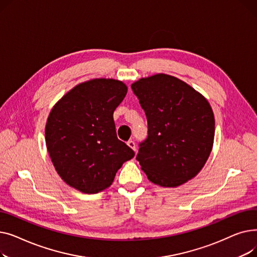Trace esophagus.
I'll use <instances>...</instances> for the list:
<instances>
[{
	"label": "esophagus",
	"instance_id": "obj_1",
	"mask_svg": "<svg viewBox=\"0 0 257 257\" xmlns=\"http://www.w3.org/2000/svg\"><path fill=\"white\" fill-rule=\"evenodd\" d=\"M127 145L131 148V149H133L134 151H137V147H136V142L134 141H132V140H129L128 142H127Z\"/></svg>",
	"mask_w": 257,
	"mask_h": 257
}]
</instances>
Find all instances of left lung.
Here are the masks:
<instances>
[{
    "label": "left lung",
    "instance_id": "left-lung-1",
    "mask_svg": "<svg viewBox=\"0 0 257 257\" xmlns=\"http://www.w3.org/2000/svg\"><path fill=\"white\" fill-rule=\"evenodd\" d=\"M148 121L137 160L151 182L175 187L204 167L212 149L214 116L207 100L183 81L165 74L131 85Z\"/></svg>",
    "mask_w": 257,
    "mask_h": 257
}]
</instances>
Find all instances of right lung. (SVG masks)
<instances>
[{
	"label": "right lung",
	"mask_w": 257,
	"mask_h": 257,
	"mask_svg": "<svg viewBox=\"0 0 257 257\" xmlns=\"http://www.w3.org/2000/svg\"><path fill=\"white\" fill-rule=\"evenodd\" d=\"M127 86L93 79L71 89L56 103L46 125V144L59 176L76 190L96 194L112 183L134 151L116 137L113 111Z\"/></svg>",
	"instance_id": "obj_1"
}]
</instances>
